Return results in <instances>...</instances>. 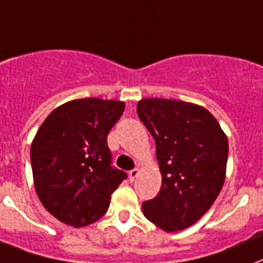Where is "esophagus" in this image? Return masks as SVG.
Instances as JSON below:
<instances>
[{
  "instance_id": "34e87169",
  "label": "esophagus",
  "mask_w": 263,
  "mask_h": 263,
  "mask_svg": "<svg viewBox=\"0 0 263 263\" xmlns=\"http://www.w3.org/2000/svg\"><path fill=\"white\" fill-rule=\"evenodd\" d=\"M138 174H140V172H138L137 168H133V170H130V172H129V180L133 182V181L138 177Z\"/></svg>"
}]
</instances>
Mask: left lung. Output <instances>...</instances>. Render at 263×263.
<instances>
[{
	"label": "left lung",
	"instance_id": "obj_1",
	"mask_svg": "<svg viewBox=\"0 0 263 263\" xmlns=\"http://www.w3.org/2000/svg\"><path fill=\"white\" fill-rule=\"evenodd\" d=\"M137 115L156 144L162 173L158 196L142 213L166 232L182 231L209 211L222 189L228 138L205 108L167 99H142Z\"/></svg>",
	"mask_w": 263,
	"mask_h": 263
}]
</instances>
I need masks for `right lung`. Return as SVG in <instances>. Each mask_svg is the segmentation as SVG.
I'll return each mask as SVG.
<instances>
[{
  "instance_id": "obj_1",
  "label": "right lung",
  "mask_w": 263,
  "mask_h": 263,
  "mask_svg": "<svg viewBox=\"0 0 263 263\" xmlns=\"http://www.w3.org/2000/svg\"><path fill=\"white\" fill-rule=\"evenodd\" d=\"M123 109L118 100H72L53 109L36 132L30 149L35 192L59 221L86 227L108 210L127 177L111 166L107 144Z\"/></svg>"
}]
</instances>
